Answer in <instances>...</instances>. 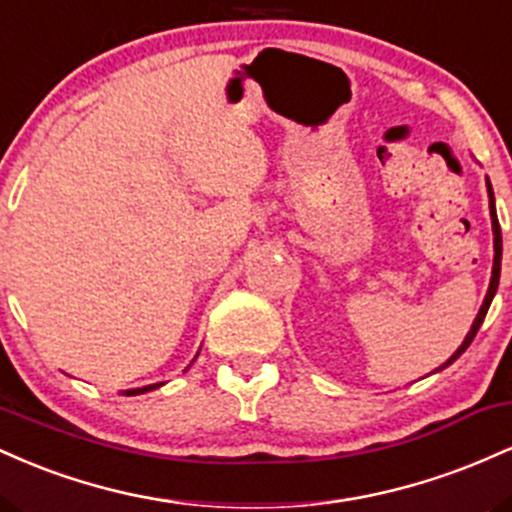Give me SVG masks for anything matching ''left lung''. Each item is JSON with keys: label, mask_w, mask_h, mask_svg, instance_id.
Masks as SVG:
<instances>
[{"label": "left lung", "mask_w": 512, "mask_h": 512, "mask_svg": "<svg viewBox=\"0 0 512 512\" xmlns=\"http://www.w3.org/2000/svg\"><path fill=\"white\" fill-rule=\"evenodd\" d=\"M486 187H489V211H491V226H493V269H491V284H489V291H486V298H484V303H481V308H479L477 317H474L472 330L467 332V337H464V342L460 344V349H457L455 354H452V356L448 358V361H445L443 366L436 368V370L448 368L452 361H457V358H460V356L464 354V351H467V346L472 344V339H474V337H477V332H479L481 322H484L486 313H489V305H491L493 296H496V291H498V279H501L503 238H501V223H498V216H496V199H493V187H491V182H489V180H486Z\"/></svg>", "instance_id": "left-lung-1"}]
</instances>
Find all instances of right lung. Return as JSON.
I'll list each match as a JSON object with an SVG mask.
<instances>
[{
	"label": "right lung",
	"instance_id": "add662e5",
	"mask_svg": "<svg viewBox=\"0 0 512 512\" xmlns=\"http://www.w3.org/2000/svg\"><path fill=\"white\" fill-rule=\"evenodd\" d=\"M163 383H156V385H146V387H137V390H125L122 392V395H127V397H132V395H144V392H151V390H156V387H161Z\"/></svg>",
	"mask_w": 512,
	"mask_h": 512
}]
</instances>
